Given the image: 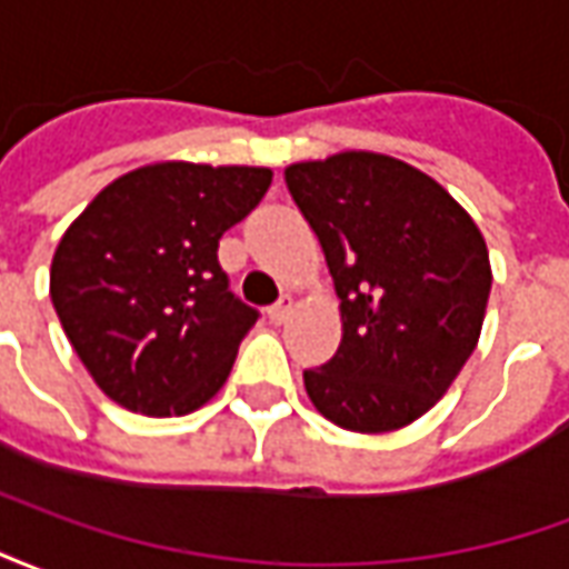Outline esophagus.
I'll return each instance as SVG.
<instances>
[{"instance_id": "34e87169", "label": "esophagus", "mask_w": 569, "mask_h": 569, "mask_svg": "<svg viewBox=\"0 0 569 569\" xmlns=\"http://www.w3.org/2000/svg\"><path fill=\"white\" fill-rule=\"evenodd\" d=\"M292 310H296V301H292L289 296H283L271 310H268V317H271V322H277V326H280V322H286L289 317H292Z\"/></svg>"}]
</instances>
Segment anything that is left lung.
Masks as SVG:
<instances>
[{
	"label": "left lung",
	"instance_id": "1",
	"mask_svg": "<svg viewBox=\"0 0 569 569\" xmlns=\"http://www.w3.org/2000/svg\"><path fill=\"white\" fill-rule=\"evenodd\" d=\"M341 298V345L305 371L322 418L390 432L423 418L472 357L490 259L472 216L418 167L338 151L286 167Z\"/></svg>",
	"mask_w": 569,
	"mask_h": 569
}]
</instances>
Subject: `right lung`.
<instances>
[{"instance_id": "right-lung-1", "label": "right lung", "mask_w": 569, "mask_h": 569, "mask_svg": "<svg viewBox=\"0 0 569 569\" xmlns=\"http://www.w3.org/2000/svg\"><path fill=\"white\" fill-rule=\"evenodd\" d=\"M271 176L237 163H146L109 182L60 237L51 301L112 402L182 418L222 390L259 310L228 289L216 249Z\"/></svg>"}]
</instances>
